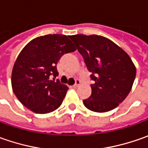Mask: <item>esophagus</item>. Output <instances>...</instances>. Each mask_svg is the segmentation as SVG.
<instances>
[{
    "mask_svg": "<svg viewBox=\"0 0 148 148\" xmlns=\"http://www.w3.org/2000/svg\"><path fill=\"white\" fill-rule=\"evenodd\" d=\"M80 84H81V82H80V80L77 79V80H76V82H75L74 86H74V88H77V86H79Z\"/></svg>",
    "mask_w": 148,
    "mask_h": 148,
    "instance_id": "obj_1",
    "label": "esophagus"
}]
</instances>
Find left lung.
Segmentation results:
<instances>
[{
  "mask_svg": "<svg viewBox=\"0 0 148 148\" xmlns=\"http://www.w3.org/2000/svg\"><path fill=\"white\" fill-rule=\"evenodd\" d=\"M69 38L82 54L94 84L91 95L83 100L91 111L104 113L116 108L129 94L136 67L126 52L100 35L76 34Z\"/></svg>",
  "mask_w": 148,
  "mask_h": 148,
  "instance_id": "8db88e82",
  "label": "left lung"
}]
</instances>
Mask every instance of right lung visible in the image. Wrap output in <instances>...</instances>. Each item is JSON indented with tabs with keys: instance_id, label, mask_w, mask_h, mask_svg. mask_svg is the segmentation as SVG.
Listing matches in <instances>:
<instances>
[{
	"instance_id": "obj_1",
	"label": "right lung",
	"mask_w": 148,
	"mask_h": 148,
	"mask_svg": "<svg viewBox=\"0 0 148 148\" xmlns=\"http://www.w3.org/2000/svg\"><path fill=\"white\" fill-rule=\"evenodd\" d=\"M74 51L69 36L62 34L40 36L26 44L11 74L13 92L22 105L36 114H48L62 105L68 87L55 81L57 64L62 55Z\"/></svg>"
}]
</instances>
